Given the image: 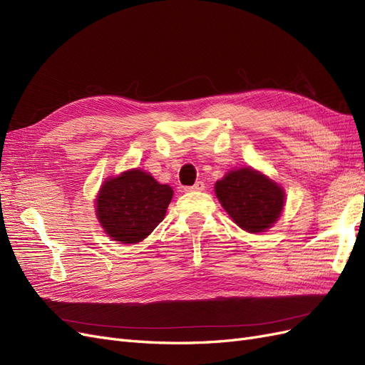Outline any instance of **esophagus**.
<instances>
[{
    "label": "esophagus",
    "instance_id": "obj_1",
    "mask_svg": "<svg viewBox=\"0 0 365 365\" xmlns=\"http://www.w3.org/2000/svg\"><path fill=\"white\" fill-rule=\"evenodd\" d=\"M205 189V184L202 181H196L192 187H185V192H202Z\"/></svg>",
    "mask_w": 365,
    "mask_h": 365
}]
</instances>
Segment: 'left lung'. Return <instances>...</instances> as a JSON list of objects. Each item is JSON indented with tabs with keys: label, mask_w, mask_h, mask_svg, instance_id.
<instances>
[{
	"label": "left lung",
	"mask_w": 365,
	"mask_h": 365,
	"mask_svg": "<svg viewBox=\"0 0 365 365\" xmlns=\"http://www.w3.org/2000/svg\"><path fill=\"white\" fill-rule=\"evenodd\" d=\"M215 193L233 222L248 233H262L277 222L286 196L280 184L250 165L227 172L216 181Z\"/></svg>",
	"instance_id": "obj_1"
}]
</instances>
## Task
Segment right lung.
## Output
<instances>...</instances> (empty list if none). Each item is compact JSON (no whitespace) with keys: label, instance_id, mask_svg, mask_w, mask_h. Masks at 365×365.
I'll return each mask as SVG.
<instances>
[{"label":"right lung","instance_id":"1","mask_svg":"<svg viewBox=\"0 0 365 365\" xmlns=\"http://www.w3.org/2000/svg\"><path fill=\"white\" fill-rule=\"evenodd\" d=\"M173 190L149 172L130 169L106 178L96 196V216L105 233L120 244H137L161 222Z\"/></svg>","mask_w":365,"mask_h":365}]
</instances>
